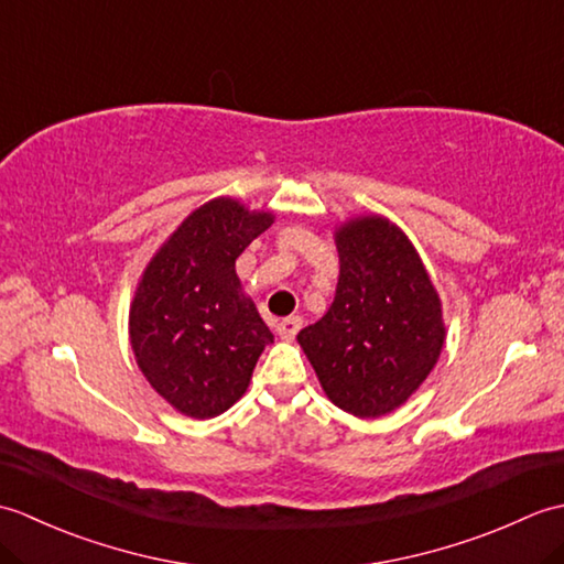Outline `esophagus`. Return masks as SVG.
Wrapping results in <instances>:
<instances>
[{"label":"esophagus","instance_id":"esophagus-1","mask_svg":"<svg viewBox=\"0 0 564 564\" xmlns=\"http://www.w3.org/2000/svg\"><path fill=\"white\" fill-rule=\"evenodd\" d=\"M301 327H303V319L297 317V315L285 317V319L279 322V325H275V329H279V337H281V339H293L295 334L301 332Z\"/></svg>","mask_w":564,"mask_h":564}]
</instances>
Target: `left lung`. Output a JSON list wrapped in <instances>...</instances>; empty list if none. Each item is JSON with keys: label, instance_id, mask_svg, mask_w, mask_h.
<instances>
[{"label": "left lung", "instance_id": "1", "mask_svg": "<svg viewBox=\"0 0 564 564\" xmlns=\"http://www.w3.org/2000/svg\"><path fill=\"white\" fill-rule=\"evenodd\" d=\"M334 239V303L297 344L339 410L376 419L410 400L434 370L446 341L441 297L414 245L388 218H354Z\"/></svg>", "mask_w": 564, "mask_h": 564}]
</instances>
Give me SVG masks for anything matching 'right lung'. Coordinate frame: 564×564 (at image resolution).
Listing matches in <instances>:
<instances>
[{
  "label": "right lung",
  "instance_id": "1",
  "mask_svg": "<svg viewBox=\"0 0 564 564\" xmlns=\"http://www.w3.org/2000/svg\"><path fill=\"white\" fill-rule=\"evenodd\" d=\"M273 213L235 198L203 203L148 263L130 303V346L158 394L194 419L242 398L273 334L242 293L235 261Z\"/></svg>",
  "mask_w": 564,
  "mask_h": 564
}]
</instances>
